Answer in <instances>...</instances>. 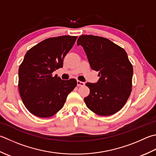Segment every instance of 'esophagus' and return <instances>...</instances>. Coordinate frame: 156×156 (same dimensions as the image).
<instances>
[{"label":"esophagus","instance_id":"obj_1","mask_svg":"<svg viewBox=\"0 0 156 156\" xmlns=\"http://www.w3.org/2000/svg\"><path fill=\"white\" fill-rule=\"evenodd\" d=\"M77 85H78V87H80V86H84V82H81V81H80V80H78V81H77Z\"/></svg>","mask_w":156,"mask_h":156}]
</instances>
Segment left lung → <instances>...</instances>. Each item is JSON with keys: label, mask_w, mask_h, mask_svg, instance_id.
Listing matches in <instances>:
<instances>
[{"label": "left lung", "mask_w": 156, "mask_h": 156, "mask_svg": "<svg viewBox=\"0 0 156 156\" xmlns=\"http://www.w3.org/2000/svg\"><path fill=\"white\" fill-rule=\"evenodd\" d=\"M78 45L86 53L90 68L99 72L95 84L86 83L90 93L84 101L87 108L99 115H110L123 108L132 90L133 68L124 48L109 39L82 35Z\"/></svg>", "instance_id": "obj_1"}]
</instances>
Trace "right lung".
Wrapping results in <instances>:
<instances>
[{
  "label": "right lung",
  "instance_id": "1",
  "mask_svg": "<svg viewBox=\"0 0 156 156\" xmlns=\"http://www.w3.org/2000/svg\"><path fill=\"white\" fill-rule=\"evenodd\" d=\"M77 38L62 36L45 39L25 55L19 68L18 87L24 105L36 116H53L77 85L75 79L63 80L52 74L62 68L64 57Z\"/></svg>",
  "mask_w": 156,
  "mask_h": 156
}]
</instances>
